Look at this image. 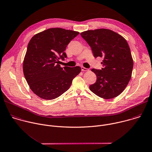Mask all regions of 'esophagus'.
Instances as JSON below:
<instances>
[{
  "mask_svg": "<svg viewBox=\"0 0 152 152\" xmlns=\"http://www.w3.org/2000/svg\"><path fill=\"white\" fill-rule=\"evenodd\" d=\"M81 70L82 71H84V72H87V71H89V69H86L84 67H81Z\"/></svg>",
  "mask_w": 152,
  "mask_h": 152,
  "instance_id": "obj_1",
  "label": "esophagus"
}]
</instances>
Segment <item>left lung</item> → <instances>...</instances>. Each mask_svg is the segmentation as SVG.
Returning <instances> with one entry per match:
<instances>
[{"label": "left lung", "mask_w": 152, "mask_h": 152, "mask_svg": "<svg viewBox=\"0 0 152 152\" xmlns=\"http://www.w3.org/2000/svg\"><path fill=\"white\" fill-rule=\"evenodd\" d=\"M81 36L91 48L95 58L103 57L102 70H91L96 76L90 90L104 99L118 96L125 89L132 76L133 60L128 43L119 34L106 28L87 30Z\"/></svg>", "instance_id": "1"}]
</instances>
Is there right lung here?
Returning a JSON list of instances; mask_svg holds the SVG:
<instances>
[{"instance_id":"obj_1","label":"right lung","mask_w":152,"mask_h":152,"mask_svg":"<svg viewBox=\"0 0 152 152\" xmlns=\"http://www.w3.org/2000/svg\"><path fill=\"white\" fill-rule=\"evenodd\" d=\"M78 31L50 28L30 39L23 61V73L31 90L42 99H55L69 89L81 72L79 66L61 67L59 59L67 57L64 50Z\"/></svg>"}]
</instances>
